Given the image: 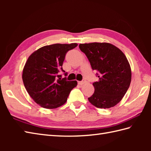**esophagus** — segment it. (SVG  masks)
Masks as SVG:
<instances>
[{"label":"esophagus","instance_id":"34e87169","mask_svg":"<svg viewBox=\"0 0 151 151\" xmlns=\"http://www.w3.org/2000/svg\"><path fill=\"white\" fill-rule=\"evenodd\" d=\"M86 82V81H79L78 83V84H80V85H83L84 84H85V83Z\"/></svg>","mask_w":151,"mask_h":151}]
</instances>
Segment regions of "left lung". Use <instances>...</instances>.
Instances as JSON below:
<instances>
[{"instance_id": "obj_1", "label": "left lung", "mask_w": 151, "mask_h": 151, "mask_svg": "<svg viewBox=\"0 0 151 151\" xmlns=\"http://www.w3.org/2000/svg\"><path fill=\"white\" fill-rule=\"evenodd\" d=\"M93 70H98L97 82L93 85L94 93L89 102L99 108L114 107L123 98L132 78L130 65L126 56L114 45L108 43L80 44Z\"/></svg>"}]
</instances>
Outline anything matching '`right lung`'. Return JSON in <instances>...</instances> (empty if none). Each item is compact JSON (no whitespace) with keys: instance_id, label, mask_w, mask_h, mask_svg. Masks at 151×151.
Here are the masks:
<instances>
[{"instance_id":"1","label":"right lung","mask_w":151,"mask_h":151,"mask_svg":"<svg viewBox=\"0 0 151 151\" xmlns=\"http://www.w3.org/2000/svg\"><path fill=\"white\" fill-rule=\"evenodd\" d=\"M77 43L53 44L40 48L28 57L22 70V81L35 102L47 109L58 108L66 102L70 91L77 86L76 81L62 78L66 53ZM67 75V73H65Z\"/></svg>"}]
</instances>
